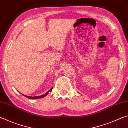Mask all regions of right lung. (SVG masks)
<instances>
[{
	"mask_svg": "<svg viewBox=\"0 0 128 128\" xmlns=\"http://www.w3.org/2000/svg\"><path fill=\"white\" fill-rule=\"evenodd\" d=\"M52 88H50V90H49L48 91V92H47L45 93L44 94L42 95H40V96H27V95H24V94H22L24 96L26 97V98H29V99H36L42 98H43V97H44L45 96H46L47 95H48V93H49L50 92H51V91H52Z\"/></svg>",
	"mask_w": 128,
	"mask_h": 128,
	"instance_id": "obj_1",
	"label": "right lung"
}]
</instances>
